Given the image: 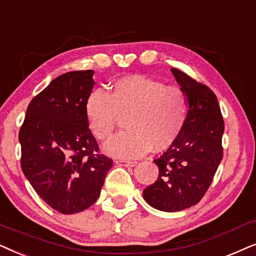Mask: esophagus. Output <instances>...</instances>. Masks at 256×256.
<instances>
[{
  "mask_svg": "<svg viewBox=\"0 0 256 256\" xmlns=\"http://www.w3.org/2000/svg\"><path fill=\"white\" fill-rule=\"evenodd\" d=\"M117 164L122 166H126V168H134V166L137 165V162H126V160H119Z\"/></svg>",
  "mask_w": 256,
  "mask_h": 256,
  "instance_id": "34e87169",
  "label": "esophagus"
}]
</instances>
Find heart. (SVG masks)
<instances>
[{
	"label": "heart",
	"instance_id": "heart-1",
	"mask_svg": "<svg viewBox=\"0 0 256 256\" xmlns=\"http://www.w3.org/2000/svg\"><path fill=\"white\" fill-rule=\"evenodd\" d=\"M187 110L182 88L139 74L116 82L110 94L102 88L94 90L85 103L88 126L100 140L110 139L120 117L128 118V130L104 146L106 154L124 160L140 158L152 148H170L182 132Z\"/></svg>",
	"mask_w": 256,
	"mask_h": 256
}]
</instances>
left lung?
<instances>
[{
    "label": "left lung",
    "instance_id": "left-lung-1",
    "mask_svg": "<svg viewBox=\"0 0 256 256\" xmlns=\"http://www.w3.org/2000/svg\"><path fill=\"white\" fill-rule=\"evenodd\" d=\"M186 94L188 110L182 132L160 158L156 182L142 190L145 202L162 212H179L200 202L222 159L224 119L216 96L188 74L171 69Z\"/></svg>",
    "mask_w": 256,
    "mask_h": 256
}]
</instances>
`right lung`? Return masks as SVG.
I'll list each match as a JSON object with an SVG mask.
<instances>
[{"mask_svg": "<svg viewBox=\"0 0 256 256\" xmlns=\"http://www.w3.org/2000/svg\"><path fill=\"white\" fill-rule=\"evenodd\" d=\"M94 71H71L51 82L30 102L20 130L21 166L51 208L74 214L92 206L114 162L97 154L85 103Z\"/></svg>", "mask_w": 256, "mask_h": 256, "instance_id": "right-lung-1", "label": "right lung"}]
</instances>
